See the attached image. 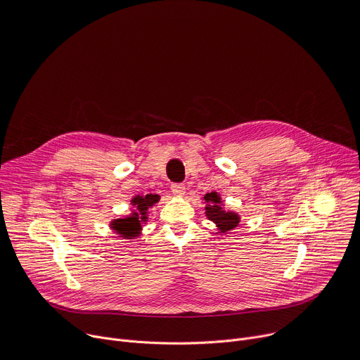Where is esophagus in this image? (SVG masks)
<instances>
[{
  "instance_id": "34e87169",
  "label": "esophagus",
  "mask_w": 360,
  "mask_h": 360,
  "mask_svg": "<svg viewBox=\"0 0 360 360\" xmlns=\"http://www.w3.org/2000/svg\"><path fill=\"white\" fill-rule=\"evenodd\" d=\"M171 191H172L174 195H176V197H182V195L186 191V188H185L184 184H172L171 185Z\"/></svg>"
}]
</instances>
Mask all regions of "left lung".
I'll return each instance as SVG.
<instances>
[{"mask_svg": "<svg viewBox=\"0 0 360 360\" xmlns=\"http://www.w3.org/2000/svg\"><path fill=\"white\" fill-rule=\"evenodd\" d=\"M205 202L208 204L205 207V214L208 219L215 222V225L219 228L221 233H228L234 230V228L240 222V215L233 211H225L222 208V201L219 198V193L210 192L204 197Z\"/></svg>", "mask_w": 360, "mask_h": 360, "instance_id": "obj_1", "label": "left lung"}]
</instances>
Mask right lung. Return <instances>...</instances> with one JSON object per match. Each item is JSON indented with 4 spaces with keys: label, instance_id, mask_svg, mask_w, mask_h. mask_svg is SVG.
Masks as SVG:
<instances>
[{
    "label": "right lung",
    "instance_id": "1",
    "mask_svg": "<svg viewBox=\"0 0 360 360\" xmlns=\"http://www.w3.org/2000/svg\"><path fill=\"white\" fill-rule=\"evenodd\" d=\"M158 201H159V195L156 193H148L145 197L138 195V197L132 200V204L136 208V211H134L132 215H129L126 218H119L112 221L110 224L112 228L124 238L136 237L142 230V224L148 221V210L153 207Z\"/></svg>",
    "mask_w": 360,
    "mask_h": 360
}]
</instances>
